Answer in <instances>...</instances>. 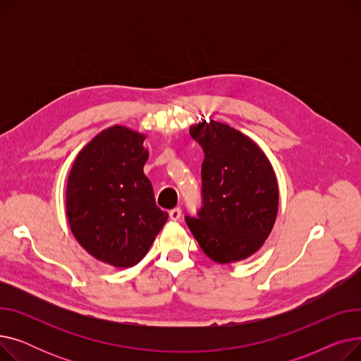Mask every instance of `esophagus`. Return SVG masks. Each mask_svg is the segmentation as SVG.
Listing matches in <instances>:
<instances>
[{"mask_svg": "<svg viewBox=\"0 0 361 361\" xmlns=\"http://www.w3.org/2000/svg\"><path fill=\"white\" fill-rule=\"evenodd\" d=\"M169 218L173 221H178L181 218V209L180 207H174V209L169 211Z\"/></svg>", "mask_w": 361, "mask_h": 361, "instance_id": "1", "label": "esophagus"}]
</instances>
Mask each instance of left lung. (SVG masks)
Listing matches in <instances>:
<instances>
[{
  "mask_svg": "<svg viewBox=\"0 0 361 361\" xmlns=\"http://www.w3.org/2000/svg\"><path fill=\"white\" fill-rule=\"evenodd\" d=\"M202 146V207L185 216L207 257L233 263L256 253L274 228L278 183L263 150L228 124L202 120L190 127Z\"/></svg>",
  "mask_w": 361,
  "mask_h": 361,
  "instance_id": "left-lung-1",
  "label": "left lung"
}]
</instances>
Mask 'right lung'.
Masks as SVG:
<instances>
[{
  "instance_id": "add662e5",
  "label": "right lung",
  "mask_w": 361,
  "mask_h": 361,
  "mask_svg": "<svg viewBox=\"0 0 361 361\" xmlns=\"http://www.w3.org/2000/svg\"><path fill=\"white\" fill-rule=\"evenodd\" d=\"M145 139L124 126L101 131L79 152L67 181L73 235L89 255L116 268L139 263L168 219L143 173Z\"/></svg>"
}]
</instances>
